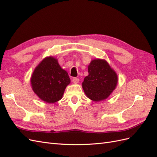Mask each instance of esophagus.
<instances>
[{
  "label": "esophagus",
  "instance_id": "esophagus-1",
  "mask_svg": "<svg viewBox=\"0 0 157 157\" xmlns=\"http://www.w3.org/2000/svg\"><path fill=\"white\" fill-rule=\"evenodd\" d=\"M72 82L74 83H78L79 82V79L78 78H74L72 79Z\"/></svg>",
  "mask_w": 157,
  "mask_h": 157
}]
</instances>
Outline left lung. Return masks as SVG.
<instances>
[{
  "label": "left lung",
  "mask_w": 157,
  "mask_h": 157,
  "mask_svg": "<svg viewBox=\"0 0 157 157\" xmlns=\"http://www.w3.org/2000/svg\"><path fill=\"white\" fill-rule=\"evenodd\" d=\"M88 73L82 83L87 97L95 102L106 99L117 86V74L106 60L100 59L91 61Z\"/></svg>",
  "instance_id": "8db88e82"
}]
</instances>
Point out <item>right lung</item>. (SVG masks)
<instances>
[{
  "instance_id": "right-lung-1",
  "label": "right lung",
  "mask_w": 157,
  "mask_h": 157,
  "mask_svg": "<svg viewBox=\"0 0 157 157\" xmlns=\"http://www.w3.org/2000/svg\"><path fill=\"white\" fill-rule=\"evenodd\" d=\"M33 92L43 101L54 103L60 101L70 83L68 72L61 68L58 59L47 56L36 66L31 77Z\"/></svg>"
}]
</instances>
